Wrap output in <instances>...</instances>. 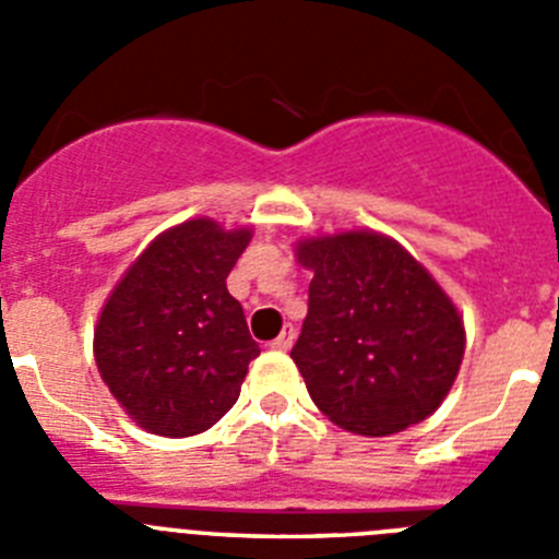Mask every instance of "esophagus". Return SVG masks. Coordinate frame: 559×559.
<instances>
[{
    "label": "esophagus",
    "instance_id": "obj_1",
    "mask_svg": "<svg viewBox=\"0 0 559 559\" xmlns=\"http://www.w3.org/2000/svg\"><path fill=\"white\" fill-rule=\"evenodd\" d=\"M294 338H296V330L290 328V324H285L283 333H280L274 341H271V347H274V349H283V353H285V349L294 347Z\"/></svg>",
    "mask_w": 559,
    "mask_h": 559
}]
</instances>
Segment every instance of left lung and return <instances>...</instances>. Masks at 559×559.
Listing matches in <instances>:
<instances>
[{
	"label": "left lung",
	"mask_w": 559,
	"mask_h": 559,
	"mask_svg": "<svg viewBox=\"0 0 559 559\" xmlns=\"http://www.w3.org/2000/svg\"><path fill=\"white\" fill-rule=\"evenodd\" d=\"M296 254L313 280L290 358L316 406L364 437L423 423L451 392L464 355L451 299L374 231L316 237Z\"/></svg>",
	"instance_id": "1"
}]
</instances>
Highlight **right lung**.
<instances>
[{
  "mask_svg": "<svg viewBox=\"0 0 559 559\" xmlns=\"http://www.w3.org/2000/svg\"><path fill=\"white\" fill-rule=\"evenodd\" d=\"M249 229L206 218L156 237L108 296L95 330L106 386L145 431L192 437L235 406L260 355L226 276Z\"/></svg>",
  "mask_w": 559,
  "mask_h": 559,
  "instance_id": "1",
  "label": "right lung"
}]
</instances>
